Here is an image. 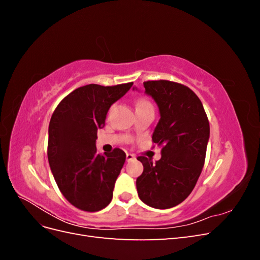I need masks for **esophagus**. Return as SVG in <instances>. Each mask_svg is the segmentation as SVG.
<instances>
[{"instance_id":"obj_1","label":"esophagus","mask_w":260,"mask_h":260,"mask_svg":"<svg viewBox=\"0 0 260 260\" xmlns=\"http://www.w3.org/2000/svg\"><path fill=\"white\" fill-rule=\"evenodd\" d=\"M125 158H127V161H131V160H135L136 159V156L133 155V154L127 153V155H125Z\"/></svg>"}]
</instances>
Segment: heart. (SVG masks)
I'll return each mask as SVG.
<instances>
[{
	"instance_id": "1",
	"label": "heart",
	"mask_w": 260,
	"mask_h": 260,
	"mask_svg": "<svg viewBox=\"0 0 260 260\" xmlns=\"http://www.w3.org/2000/svg\"><path fill=\"white\" fill-rule=\"evenodd\" d=\"M147 104H149L147 101H145V100H140V101L138 102V105H137V106H143V105H147Z\"/></svg>"
}]
</instances>
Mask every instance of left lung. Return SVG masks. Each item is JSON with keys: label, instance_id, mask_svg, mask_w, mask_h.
Masks as SVG:
<instances>
[{"label": "left lung", "instance_id": "1", "mask_svg": "<svg viewBox=\"0 0 260 260\" xmlns=\"http://www.w3.org/2000/svg\"><path fill=\"white\" fill-rule=\"evenodd\" d=\"M143 85L158 107L159 121L152 139L162 148L156 164L138 157L144 169L137 179V190L146 205L167 209L182 203L198 182L205 162L209 122L201 100L187 86L167 80Z\"/></svg>", "mask_w": 260, "mask_h": 260}]
</instances>
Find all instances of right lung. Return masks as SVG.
I'll return each mask as SVG.
<instances>
[{"label":"right lung","mask_w":260,"mask_h":260,"mask_svg":"<svg viewBox=\"0 0 260 260\" xmlns=\"http://www.w3.org/2000/svg\"><path fill=\"white\" fill-rule=\"evenodd\" d=\"M133 82L103 86L88 84L62 100L49 124L48 158L53 177L65 199L77 208L99 211L113 199L115 182L125 153L96 152V133L106 115Z\"/></svg>","instance_id":"right-lung-1"}]
</instances>
